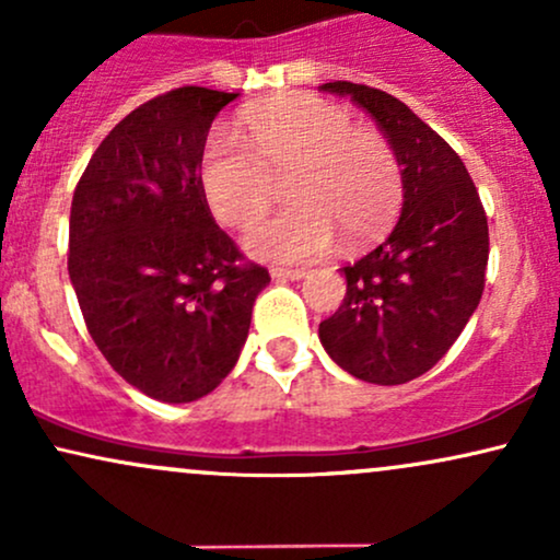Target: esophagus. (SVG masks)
Returning <instances> with one entry per match:
<instances>
[{
	"label": "esophagus",
	"instance_id": "esophagus-1",
	"mask_svg": "<svg viewBox=\"0 0 560 560\" xmlns=\"http://www.w3.org/2000/svg\"><path fill=\"white\" fill-rule=\"evenodd\" d=\"M305 276H307L305 268H271L273 281H300L305 279Z\"/></svg>",
	"mask_w": 560,
	"mask_h": 560
}]
</instances>
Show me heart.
<instances>
[{"label":"heart","instance_id":"obj_1","mask_svg":"<svg viewBox=\"0 0 560 560\" xmlns=\"http://www.w3.org/2000/svg\"><path fill=\"white\" fill-rule=\"evenodd\" d=\"M249 153L229 133H213L199 158V189L223 226L244 229L268 213L276 182L287 178L294 208L249 229L244 249L271 262H302L329 253L337 231L347 244L374 242L402 205V173L382 133L318 96L260 102L242 115Z\"/></svg>","mask_w":560,"mask_h":560}]
</instances>
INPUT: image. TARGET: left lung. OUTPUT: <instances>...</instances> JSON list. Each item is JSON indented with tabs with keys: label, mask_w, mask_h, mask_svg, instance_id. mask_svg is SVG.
<instances>
[{
	"label": "left lung",
	"mask_w": 560,
	"mask_h": 560,
	"mask_svg": "<svg viewBox=\"0 0 560 560\" xmlns=\"http://www.w3.org/2000/svg\"><path fill=\"white\" fill-rule=\"evenodd\" d=\"M376 120L402 173L392 234L345 266L347 292L318 337L339 369L369 384L427 374L460 337L485 292L487 215L464 160L405 102L363 83L331 81Z\"/></svg>",
	"instance_id": "obj_1"
}]
</instances>
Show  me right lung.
I'll return each instance as SVG.
<instances>
[{
  "label": "right lung",
  "instance_id": "right-lung-1",
  "mask_svg": "<svg viewBox=\"0 0 560 560\" xmlns=\"http://www.w3.org/2000/svg\"><path fill=\"white\" fill-rule=\"evenodd\" d=\"M236 96L182 86L139 105L96 147L70 205L68 273L86 329L163 402L199 400L229 376L271 281L199 189L210 124Z\"/></svg>",
  "mask_w": 560,
  "mask_h": 560
}]
</instances>
